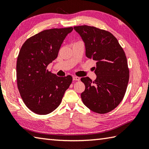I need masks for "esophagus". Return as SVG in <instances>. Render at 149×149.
Returning <instances> with one entry per match:
<instances>
[{
	"instance_id": "34e87169",
	"label": "esophagus",
	"mask_w": 149,
	"mask_h": 149,
	"mask_svg": "<svg viewBox=\"0 0 149 149\" xmlns=\"http://www.w3.org/2000/svg\"><path fill=\"white\" fill-rule=\"evenodd\" d=\"M73 81H80V77H79L77 76H73Z\"/></svg>"
}]
</instances>
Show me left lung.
Wrapping results in <instances>:
<instances>
[{
	"label": "left lung",
	"instance_id": "obj_1",
	"mask_svg": "<svg viewBox=\"0 0 149 149\" xmlns=\"http://www.w3.org/2000/svg\"><path fill=\"white\" fill-rule=\"evenodd\" d=\"M86 47V56L96 62V79L82 77L83 102L95 113L104 114L118 106L125 95L129 70L124 50L110 32L93 26H74Z\"/></svg>",
	"mask_w": 149,
	"mask_h": 149
}]
</instances>
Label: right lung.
<instances>
[{
	"label": "right lung",
	"mask_w": 149,
	"mask_h": 149,
	"mask_svg": "<svg viewBox=\"0 0 149 149\" xmlns=\"http://www.w3.org/2000/svg\"><path fill=\"white\" fill-rule=\"evenodd\" d=\"M72 27L44 30L22 45L17 62L18 89L24 104L38 115H47L61 104L72 77L57 76L47 69L57 58L63 40Z\"/></svg>",
	"instance_id": "obj_1"
}]
</instances>
